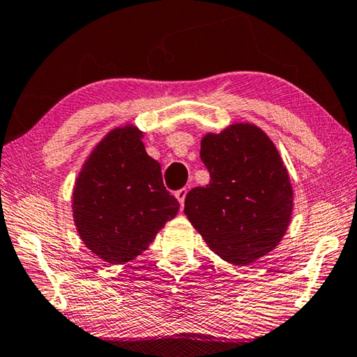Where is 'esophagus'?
I'll list each match as a JSON object with an SVG mask.
<instances>
[{"mask_svg": "<svg viewBox=\"0 0 357 357\" xmlns=\"http://www.w3.org/2000/svg\"><path fill=\"white\" fill-rule=\"evenodd\" d=\"M185 195H188V189H181V190H178V192H176V194H174V197H176L178 202L181 203V206H184Z\"/></svg>", "mask_w": 357, "mask_h": 357, "instance_id": "1", "label": "esophagus"}]
</instances>
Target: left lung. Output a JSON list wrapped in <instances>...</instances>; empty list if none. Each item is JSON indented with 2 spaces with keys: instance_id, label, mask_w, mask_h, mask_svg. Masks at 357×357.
<instances>
[{
  "instance_id": "1",
  "label": "left lung",
  "mask_w": 357,
  "mask_h": 357,
  "mask_svg": "<svg viewBox=\"0 0 357 357\" xmlns=\"http://www.w3.org/2000/svg\"><path fill=\"white\" fill-rule=\"evenodd\" d=\"M200 144L209 184L185 195L184 214L220 259L250 265L275 250L289 227V173L273 141L254 123L206 133Z\"/></svg>"
}]
</instances>
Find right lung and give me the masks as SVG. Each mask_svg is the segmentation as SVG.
Returning <instances> with one entry per match:
<instances>
[{
    "instance_id": "1",
    "label": "right lung",
    "mask_w": 357,
    "mask_h": 357,
    "mask_svg": "<svg viewBox=\"0 0 357 357\" xmlns=\"http://www.w3.org/2000/svg\"><path fill=\"white\" fill-rule=\"evenodd\" d=\"M143 132L112 128L95 146L73 189V218L90 251L112 265L138 257L179 211L163 185L160 163L148 155Z\"/></svg>"
}]
</instances>
